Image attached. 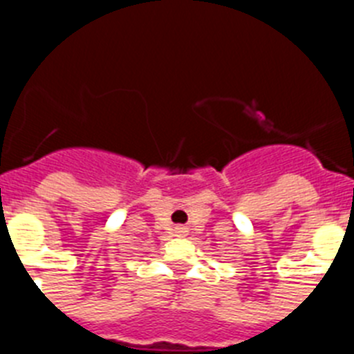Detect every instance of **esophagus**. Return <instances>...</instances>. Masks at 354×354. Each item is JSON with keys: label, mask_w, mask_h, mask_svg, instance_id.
Segmentation results:
<instances>
[{"label": "esophagus", "mask_w": 354, "mask_h": 354, "mask_svg": "<svg viewBox=\"0 0 354 354\" xmlns=\"http://www.w3.org/2000/svg\"><path fill=\"white\" fill-rule=\"evenodd\" d=\"M174 234H176V236H185V234H187V227L176 225V227H174Z\"/></svg>", "instance_id": "esophagus-1"}]
</instances>
